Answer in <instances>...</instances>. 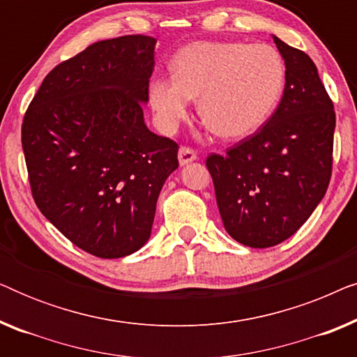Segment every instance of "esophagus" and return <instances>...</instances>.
<instances>
[{
  "label": "esophagus",
  "instance_id": "esophagus-1",
  "mask_svg": "<svg viewBox=\"0 0 357 357\" xmlns=\"http://www.w3.org/2000/svg\"><path fill=\"white\" fill-rule=\"evenodd\" d=\"M197 159V153L192 148H188V146H182V148L178 149V162L180 165H185L188 162H192V160Z\"/></svg>",
  "mask_w": 357,
  "mask_h": 357
}]
</instances>
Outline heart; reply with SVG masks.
I'll use <instances>...</instances> for the list:
<instances>
[{
	"instance_id": "obj_1",
	"label": "heart",
	"mask_w": 357,
	"mask_h": 357,
	"mask_svg": "<svg viewBox=\"0 0 357 357\" xmlns=\"http://www.w3.org/2000/svg\"><path fill=\"white\" fill-rule=\"evenodd\" d=\"M172 77H154L149 102L164 130H174L198 99L208 131L245 138L270 119L281 99L286 66L275 47L243 42H193L172 60Z\"/></svg>"
}]
</instances>
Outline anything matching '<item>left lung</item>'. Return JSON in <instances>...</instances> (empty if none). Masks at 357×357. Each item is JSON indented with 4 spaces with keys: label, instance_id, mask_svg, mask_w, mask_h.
<instances>
[{
    "label": "left lung",
    "instance_id": "8db88e82",
    "mask_svg": "<svg viewBox=\"0 0 357 357\" xmlns=\"http://www.w3.org/2000/svg\"><path fill=\"white\" fill-rule=\"evenodd\" d=\"M273 40L286 65L280 105L260 130L206 158L224 227L253 248L297 232L325 197L333 167L336 115L315 63Z\"/></svg>",
    "mask_w": 357,
    "mask_h": 357
}]
</instances>
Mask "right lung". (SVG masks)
<instances>
[{
  "instance_id": "right-lung-1",
  "label": "right lung",
  "mask_w": 357,
  "mask_h": 357,
  "mask_svg": "<svg viewBox=\"0 0 357 357\" xmlns=\"http://www.w3.org/2000/svg\"><path fill=\"white\" fill-rule=\"evenodd\" d=\"M155 38L92 43L45 76L22 120L32 198L76 247L99 258L148 242L178 144L144 125Z\"/></svg>"
}]
</instances>
